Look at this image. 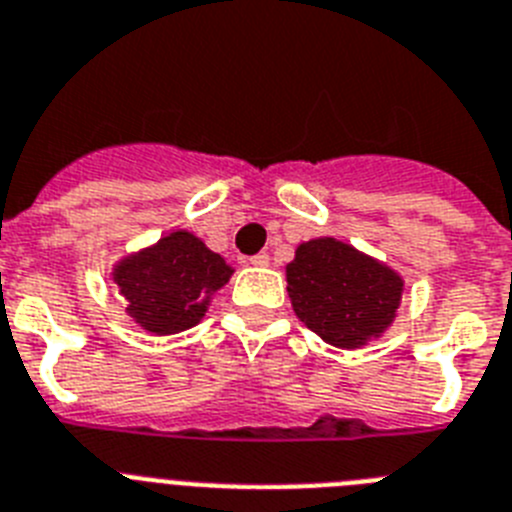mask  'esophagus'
<instances>
[{
  "mask_svg": "<svg viewBox=\"0 0 512 512\" xmlns=\"http://www.w3.org/2000/svg\"><path fill=\"white\" fill-rule=\"evenodd\" d=\"M268 262H270L268 252H257V255L250 257V265H255V268H265Z\"/></svg>",
  "mask_w": 512,
  "mask_h": 512,
  "instance_id": "obj_1",
  "label": "esophagus"
}]
</instances>
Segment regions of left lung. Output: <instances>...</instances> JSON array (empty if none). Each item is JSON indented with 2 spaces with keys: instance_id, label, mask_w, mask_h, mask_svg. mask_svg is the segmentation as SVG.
I'll return each mask as SVG.
<instances>
[{
  "instance_id": "left-lung-1",
  "label": "left lung",
  "mask_w": 512,
  "mask_h": 512,
  "mask_svg": "<svg viewBox=\"0 0 512 512\" xmlns=\"http://www.w3.org/2000/svg\"><path fill=\"white\" fill-rule=\"evenodd\" d=\"M296 317L335 348H361L394 322L404 281L332 237L299 244L286 268Z\"/></svg>"
}]
</instances>
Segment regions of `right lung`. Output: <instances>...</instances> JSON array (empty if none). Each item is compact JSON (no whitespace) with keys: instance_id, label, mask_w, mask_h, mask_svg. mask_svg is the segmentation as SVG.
Masks as SVG:
<instances>
[{"instance_id":"add662e5","label":"right lung","mask_w":512,"mask_h":512,"mask_svg":"<svg viewBox=\"0 0 512 512\" xmlns=\"http://www.w3.org/2000/svg\"><path fill=\"white\" fill-rule=\"evenodd\" d=\"M234 270L190 234L172 231L154 247L126 257L113 281L128 301V314L154 335H175L201 322L208 301Z\"/></svg>"}]
</instances>
